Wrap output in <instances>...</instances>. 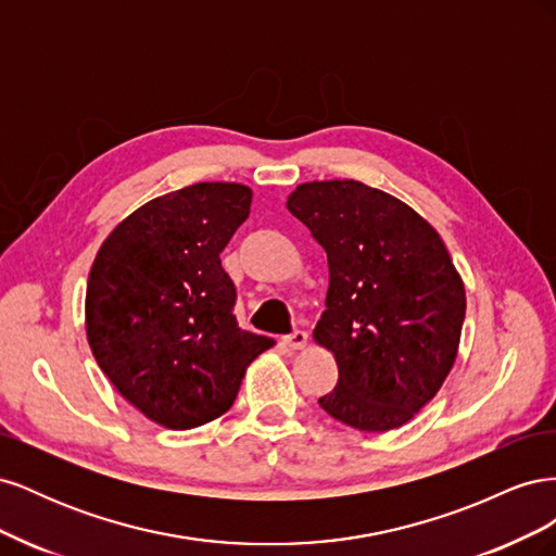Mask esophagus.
Returning <instances> with one entry per match:
<instances>
[{"mask_svg": "<svg viewBox=\"0 0 556 556\" xmlns=\"http://www.w3.org/2000/svg\"><path fill=\"white\" fill-rule=\"evenodd\" d=\"M282 343L288 345L290 350H301V348H306V343H308V333L296 329V331H292L288 336H282Z\"/></svg>", "mask_w": 556, "mask_h": 556, "instance_id": "esophagus-1", "label": "esophagus"}]
</instances>
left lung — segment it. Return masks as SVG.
Masks as SVG:
<instances>
[{
	"instance_id": "obj_1",
	"label": "left lung",
	"mask_w": 556,
	"mask_h": 556,
	"mask_svg": "<svg viewBox=\"0 0 556 556\" xmlns=\"http://www.w3.org/2000/svg\"><path fill=\"white\" fill-rule=\"evenodd\" d=\"M288 208L329 264L313 339L333 355L339 382L317 403L359 431L403 427L441 390L459 350L466 292L443 239L359 180L301 182Z\"/></svg>"
}]
</instances>
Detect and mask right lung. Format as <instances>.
<instances>
[{
	"label": "right lung",
	"mask_w": 556,
	"mask_h": 556,
	"mask_svg": "<svg viewBox=\"0 0 556 556\" xmlns=\"http://www.w3.org/2000/svg\"><path fill=\"white\" fill-rule=\"evenodd\" d=\"M241 182H194L148 201L99 248L86 331L99 368L134 408L166 429L220 417L245 368L274 345L243 331L220 252L250 215Z\"/></svg>",
	"instance_id": "add662e5"
}]
</instances>
